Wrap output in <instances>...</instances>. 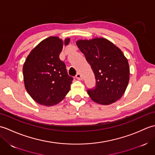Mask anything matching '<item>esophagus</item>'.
<instances>
[{"mask_svg":"<svg viewBox=\"0 0 155 155\" xmlns=\"http://www.w3.org/2000/svg\"><path fill=\"white\" fill-rule=\"evenodd\" d=\"M76 78H77V79H78V80L83 79V77H82V75L81 74V73H79V72H78L77 75H76Z\"/></svg>","mask_w":155,"mask_h":155,"instance_id":"esophagus-1","label":"esophagus"}]
</instances>
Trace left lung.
<instances>
[{"mask_svg":"<svg viewBox=\"0 0 155 155\" xmlns=\"http://www.w3.org/2000/svg\"><path fill=\"white\" fill-rule=\"evenodd\" d=\"M91 66L96 87L88 89L91 98L98 104L108 105L119 100L129 81L130 68L120 49L104 38L78 40L76 42Z\"/></svg>","mask_w":155,"mask_h":155,"instance_id":"obj_1","label":"left lung"}]
</instances>
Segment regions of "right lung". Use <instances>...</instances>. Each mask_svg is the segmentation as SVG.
I'll return each mask as SVG.
<instances>
[{"label":"right lung","mask_w":155,"mask_h":155,"mask_svg":"<svg viewBox=\"0 0 155 155\" xmlns=\"http://www.w3.org/2000/svg\"><path fill=\"white\" fill-rule=\"evenodd\" d=\"M64 41L49 37L31 51L23 65L22 72L26 90L35 102L45 106L60 103L71 89L73 78L67 73L66 65L59 58Z\"/></svg>","instance_id":"obj_1"}]
</instances>
